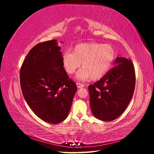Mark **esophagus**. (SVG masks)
I'll return each mask as SVG.
<instances>
[{
  "label": "esophagus",
  "mask_w": 154,
  "mask_h": 154,
  "mask_svg": "<svg viewBox=\"0 0 154 154\" xmlns=\"http://www.w3.org/2000/svg\"><path fill=\"white\" fill-rule=\"evenodd\" d=\"M76 85L78 87V88H82V87H83L85 86L84 84H82V83H81L80 82H77L76 83Z\"/></svg>",
  "instance_id": "34e87169"
}]
</instances>
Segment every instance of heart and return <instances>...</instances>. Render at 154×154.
<instances>
[{
  "label": "heart",
  "instance_id": "heart-1",
  "mask_svg": "<svg viewBox=\"0 0 154 154\" xmlns=\"http://www.w3.org/2000/svg\"><path fill=\"white\" fill-rule=\"evenodd\" d=\"M116 58L115 49L109 44L88 42L76 45L72 53L66 51L63 54V67L66 72L72 74L80 67L77 74L79 80L91 78L99 80L109 71Z\"/></svg>",
  "mask_w": 154,
  "mask_h": 154
}]
</instances>
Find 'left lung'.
<instances>
[{"mask_svg":"<svg viewBox=\"0 0 154 154\" xmlns=\"http://www.w3.org/2000/svg\"><path fill=\"white\" fill-rule=\"evenodd\" d=\"M115 64L99 81L88 86L92 112L97 119L105 122L122 114L132 99L136 85L131 60L118 57Z\"/></svg>","mask_w":154,"mask_h":154,"instance_id":"1","label":"left lung"}]
</instances>
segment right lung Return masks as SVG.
Here are the masks:
<instances>
[{
	"mask_svg": "<svg viewBox=\"0 0 154 154\" xmlns=\"http://www.w3.org/2000/svg\"><path fill=\"white\" fill-rule=\"evenodd\" d=\"M57 40L35 45L20 71V87L27 105L44 122L57 124L67 117L77 91L63 65Z\"/></svg>",
	"mask_w": 154,
	"mask_h": 154,
	"instance_id": "add662e5",
	"label": "right lung"
}]
</instances>
